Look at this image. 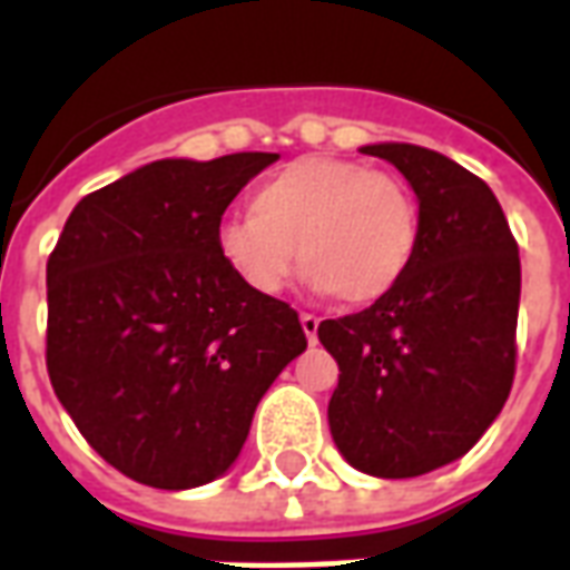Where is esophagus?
<instances>
[{
  "label": "esophagus",
  "mask_w": 570,
  "mask_h": 570,
  "mask_svg": "<svg viewBox=\"0 0 570 570\" xmlns=\"http://www.w3.org/2000/svg\"><path fill=\"white\" fill-rule=\"evenodd\" d=\"M302 330H305V335H308L311 345H317V326H321V317L317 314H308V311H302Z\"/></svg>",
  "instance_id": "34e87169"
}]
</instances>
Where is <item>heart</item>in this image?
Wrapping results in <instances>:
<instances>
[{"label": "heart", "mask_w": 570, "mask_h": 570, "mask_svg": "<svg viewBox=\"0 0 570 570\" xmlns=\"http://www.w3.org/2000/svg\"><path fill=\"white\" fill-rule=\"evenodd\" d=\"M421 213L406 179L354 158L311 155L253 191V210L225 213L213 244L225 268L259 296L281 293L305 262L317 293L370 305L406 281Z\"/></svg>", "instance_id": "b5f03b06"}]
</instances>
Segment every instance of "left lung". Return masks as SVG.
<instances>
[{"mask_svg":"<svg viewBox=\"0 0 570 570\" xmlns=\"http://www.w3.org/2000/svg\"><path fill=\"white\" fill-rule=\"evenodd\" d=\"M419 195L406 281L370 308L317 326L338 363L330 430L351 464L382 479L466 454L501 415L515 375L519 247L476 174L440 151L379 142Z\"/></svg>","mask_w":570,"mask_h":570,"instance_id":"left-lung-1","label":"left lung"}]
</instances>
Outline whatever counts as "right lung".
Returning <instances> with one entry per match:
<instances>
[{
	"label": "right lung",
	"instance_id": "add662e5",
	"mask_svg": "<svg viewBox=\"0 0 570 570\" xmlns=\"http://www.w3.org/2000/svg\"><path fill=\"white\" fill-rule=\"evenodd\" d=\"M274 151L164 158L97 188L48 256L45 363L106 464L151 489L223 476L262 394L308 338L225 268L213 232Z\"/></svg>",
	"mask_w": 570,
	"mask_h": 570
}]
</instances>
